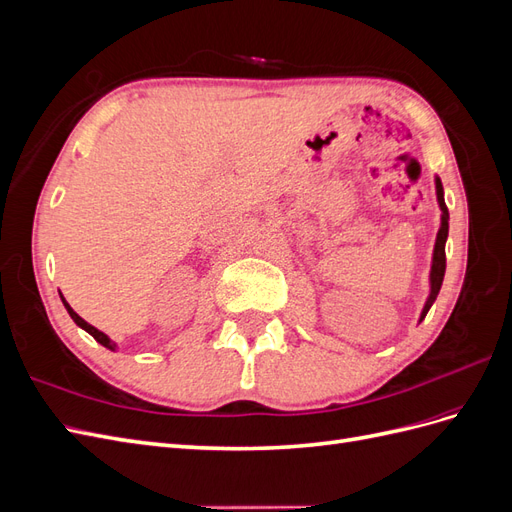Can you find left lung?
Returning <instances> with one entry per match:
<instances>
[{
	"instance_id": "8db88e82",
	"label": "left lung",
	"mask_w": 512,
	"mask_h": 512,
	"mask_svg": "<svg viewBox=\"0 0 512 512\" xmlns=\"http://www.w3.org/2000/svg\"><path fill=\"white\" fill-rule=\"evenodd\" d=\"M436 196H438V205H440V230H438V237H436V245H433V258H431V271H429V297L423 305V312L418 322H423V318L427 316L429 307L433 305V301L438 299V292L442 288V280H444V271H446V237H448V209L444 203V188H442V181L440 177H436Z\"/></svg>"
}]
</instances>
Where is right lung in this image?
<instances>
[{"label":"right lung","mask_w":512,"mask_h":512,"mask_svg":"<svg viewBox=\"0 0 512 512\" xmlns=\"http://www.w3.org/2000/svg\"><path fill=\"white\" fill-rule=\"evenodd\" d=\"M61 301H64V305H66V309H68V314H70V318H72V320H74L76 324H79V327H81L83 331H87V333H89L91 337H94L98 344H102V346H104V348H108V350H115V348H117V344L113 342V339H111V337H108V335H104V333H102V331H98L96 327H91V324H89V322H85V320H83V318H81L79 314H76V312H74V309H72V307L68 305V301H66L64 297H61Z\"/></svg>","instance_id":"1"}]
</instances>
